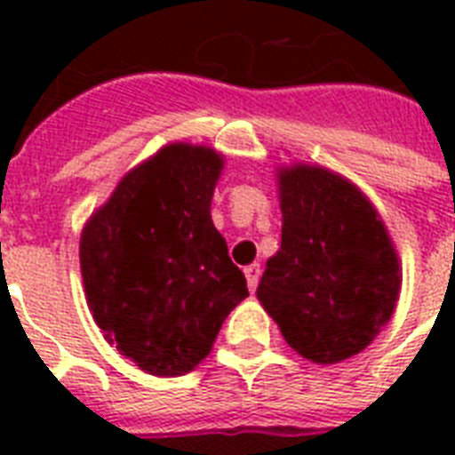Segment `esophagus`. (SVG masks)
Returning a JSON list of instances; mask_svg holds the SVG:
<instances>
[{
    "label": "esophagus",
    "instance_id": "obj_1",
    "mask_svg": "<svg viewBox=\"0 0 455 455\" xmlns=\"http://www.w3.org/2000/svg\"><path fill=\"white\" fill-rule=\"evenodd\" d=\"M259 276H262V269H259V264H250V267H245V278H248L250 292H255V291H257V283H259Z\"/></svg>",
    "mask_w": 455,
    "mask_h": 455
}]
</instances>
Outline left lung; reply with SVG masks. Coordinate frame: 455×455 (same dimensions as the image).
<instances>
[{"mask_svg":"<svg viewBox=\"0 0 455 455\" xmlns=\"http://www.w3.org/2000/svg\"><path fill=\"white\" fill-rule=\"evenodd\" d=\"M281 248L257 299L307 361L339 363L366 349L395 314L402 262L359 186L321 164L276 170Z\"/></svg>","mask_w":455,"mask_h":455,"instance_id":"left-lung-1","label":"left lung"}]
</instances>
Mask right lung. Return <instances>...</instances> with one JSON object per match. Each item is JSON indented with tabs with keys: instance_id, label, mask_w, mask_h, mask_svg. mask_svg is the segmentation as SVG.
<instances>
[{
	"instance_id": "obj_1",
	"label": "right lung",
	"mask_w": 455,
	"mask_h": 455,
	"mask_svg": "<svg viewBox=\"0 0 455 455\" xmlns=\"http://www.w3.org/2000/svg\"><path fill=\"white\" fill-rule=\"evenodd\" d=\"M224 156L184 141L132 167L80 235L84 295L103 338L141 371L191 373L248 298L210 205Z\"/></svg>"
}]
</instances>
